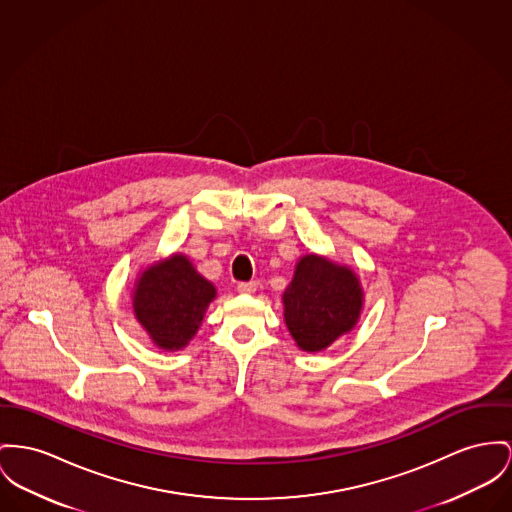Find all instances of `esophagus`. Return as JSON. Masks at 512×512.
<instances>
[{
  "instance_id": "obj_1",
  "label": "esophagus",
  "mask_w": 512,
  "mask_h": 512,
  "mask_svg": "<svg viewBox=\"0 0 512 512\" xmlns=\"http://www.w3.org/2000/svg\"><path fill=\"white\" fill-rule=\"evenodd\" d=\"M256 287H258V283L256 281H242L237 285V291L239 293H244V295H250V293H254L256 291Z\"/></svg>"
}]
</instances>
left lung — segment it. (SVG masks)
Segmentation results:
<instances>
[{
  "instance_id": "8db88e82",
  "label": "left lung",
  "mask_w": 512,
  "mask_h": 512,
  "mask_svg": "<svg viewBox=\"0 0 512 512\" xmlns=\"http://www.w3.org/2000/svg\"><path fill=\"white\" fill-rule=\"evenodd\" d=\"M363 310V287L347 266L307 254L283 293L285 324L303 351H322L351 332Z\"/></svg>"
}]
</instances>
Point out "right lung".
Returning <instances> with one entry per match:
<instances>
[{"label": "right lung", "mask_w": 512, "mask_h": 512, "mask_svg": "<svg viewBox=\"0 0 512 512\" xmlns=\"http://www.w3.org/2000/svg\"><path fill=\"white\" fill-rule=\"evenodd\" d=\"M215 295L184 254H172L137 277L134 314L157 347L176 351L196 336Z\"/></svg>", "instance_id": "1"}]
</instances>
